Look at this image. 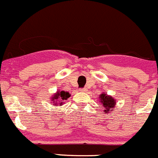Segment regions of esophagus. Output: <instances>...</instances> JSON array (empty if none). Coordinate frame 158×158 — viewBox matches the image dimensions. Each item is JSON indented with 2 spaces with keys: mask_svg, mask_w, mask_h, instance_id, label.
Wrapping results in <instances>:
<instances>
[{
  "mask_svg": "<svg viewBox=\"0 0 158 158\" xmlns=\"http://www.w3.org/2000/svg\"><path fill=\"white\" fill-rule=\"evenodd\" d=\"M81 91H82V92L87 91V88H86V87H84V88H81Z\"/></svg>",
  "mask_w": 158,
  "mask_h": 158,
  "instance_id": "34e87169",
  "label": "esophagus"
}]
</instances>
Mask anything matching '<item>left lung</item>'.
<instances>
[{"mask_svg":"<svg viewBox=\"0 0 158 158\" xmlns=\"http://www.w3.org/2000/svg\"><path fill=\"white\" fill-rule=\"evenodd\" d=\"M101 100V104H102V107H104V112H110L112 110V107H114L115 104V100L112 97L107 96L105 94H101L100 97Z\"/></svg>","mask_w":158,"mask_h":158,"instance_id":"left-lung-1","label":"left lung"}]
</instances>
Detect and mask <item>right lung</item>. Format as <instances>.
<instances>
[{
  "instance_id": "right-lung-1",
  "label": "right lung",
  "mask_w": 158,
  "mask_h": 158,
  "mask_svg": "<svg viewBox=\"0 0 158 158\" xmlns=\"http://www.w3.org/2000/svg\"><path fill=\"white\" fill-rule=\"evenodd\" d=\"M70 96L71 95L69 94L68 92L57 91V94H55V95L53 96L52 98L53 104H55V105H62L63 103L65 101V100L70 98Z\"/></svg>"
}]
</instances>
